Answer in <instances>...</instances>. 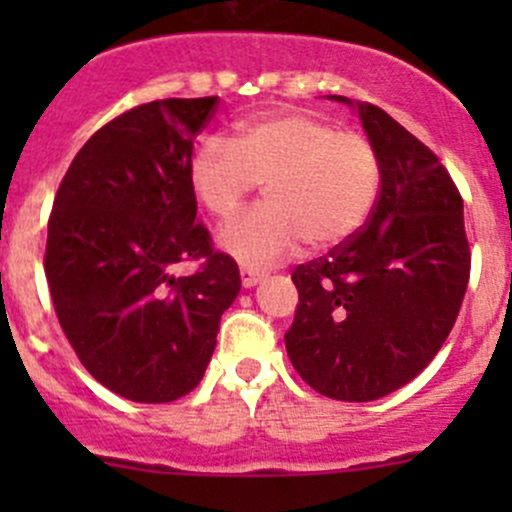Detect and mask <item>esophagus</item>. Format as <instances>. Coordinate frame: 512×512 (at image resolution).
Returning a JSON list of instances; mask_svg holds the SVG:
<instances>
[{
  "label": "esophagus",
  "mask_w": 512,
  "mask_h": 512,
  "mask_svg": "<svg viewBox=\"0 0 512 512\" xmlns=\"http://www.w3.org/2000/svg\"><path fill=\"white\" fill-rule=\"evenodd\" d=\"M240 280H242V287H255L257 282L262 280V272L252 270V267H240Z\"/></svg>",
  "instance_id": "34e87169"
}]
</instances>
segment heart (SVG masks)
<instances>
[{"label":"heart","mask_w":512,"mask_h":512,"mask_svg":"<svg viewBox=\"0 0 512 512\" xmlns=\"http://www.w3.org/2000/svg\"><path fill=\"white\" fill-rule=\"evenodd\" d=\"M262 183L267 203L220 232V247L250 267H270L307 242L329 250L364 227L381 183L364 133L337 131L307 111H262L230 143L208 138L190 163V185L213 218L227 220Z\"/></svg>","instance_id":"1"}]
</instances>
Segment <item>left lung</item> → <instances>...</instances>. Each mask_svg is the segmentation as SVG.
Returning a JSON list of instances; mask_svg holds the SVG:
<instances>
[{
  "mask_svg": "<svg viewBox=\"0 0 512 512\" xmlns=\"http://www.w3.org/2000/svg\"><path fill=\"white\" fill-rule=\"evenodd\" d=\"M356 108L379 156V198L356 235L294 267L299 304L285 334L297 374L337 401L381 399L421 374L451 334L471 275L463 198L448 170L379 106Z\"/></svg>",
  "mask_w": 512,
  "mask_h": 512,
  "instance_id": "obj_1",
  "label": "left lung"
}]
</instances>
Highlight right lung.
I'll use <instances>...</instances> for the list:
<instances>
[{"label":"right lung","mask_w":512,"mask_h":512,"mask_svg":"<svg viewBox=\"0 0 512 512\" xmlns=\"http://www.w3.org/2000/svg\"><path fill=\"white\" fill-rule=\"evenodd\" d=\"M218 96L163 98L98 128L71 160L49 215L44 270L71 349L96 381L138 404L200 384L237 262L195 223L193 141ZM198 259L188 278L175 264Z\"/></svg>","instance_id":"1"}]
</instances>
